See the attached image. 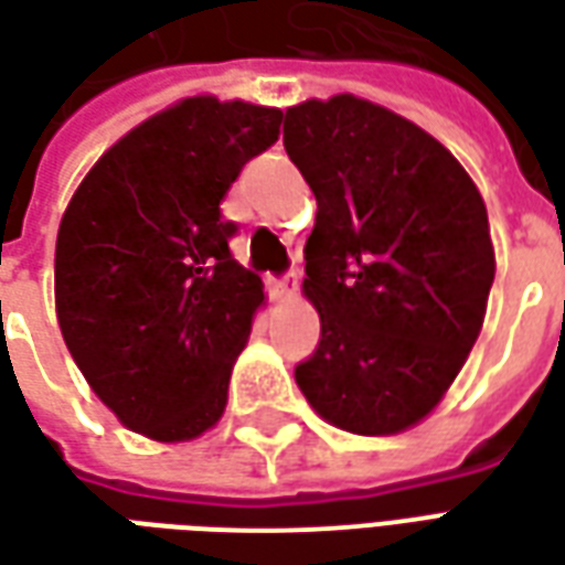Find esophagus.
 Listing matches in <instances>:
<instances>
[{"label": "esophagus", "mask_w": 565, "mask_h": 565, "mask_svg": "<svg viewBox=\"0 0 565 565\" xmlns=\"http://www.w3.org/2000/svg\"><path fill=\"white\" fill-rule=\"evenodd\" d=\"M269 290L275 299H290L296 294V275H287V278H269Z\"/></svg>", "instance_id": "esophagus-1"}]
</instances>
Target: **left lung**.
<instances>
[{
	"label": "left lung",
	"instance_id": "8db88e82",
	"mask_svg": "<svg viewBox=\"0 0 565 565\" xmlns=\"http://www.w3.org/2000/svg\"><path fill=\"white\" fill-rule=\"evenodd\" d=\"M284 148L318 199L302 294L320 344L296 384L344 433H405L436 412L484 327V199L441 141L354 93L290 105Z\"/></svg>",
	"mask_w": 565,
	"mask_h": 565
}]
</instances>
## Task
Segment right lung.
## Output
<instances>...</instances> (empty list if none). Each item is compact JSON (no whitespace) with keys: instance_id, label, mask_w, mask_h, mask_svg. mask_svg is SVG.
<instances>
[{"instance_id":"obj_1","label":"right lung","mask_w":565,"mask_h":565,"mask_svg":"<svg viewBox=\"0 0 565 565\" xmlns=\"http://www.w3.org/2000/svg\"><path fill=\"white\" fill-rule=\"evenodd\" d=\"M281 120L245 99H178L93 162L60 221L63 342L90 391L150 441H193L223 417L266 294L230 250L221 202Z\"/></svg>"}]
</instances>
